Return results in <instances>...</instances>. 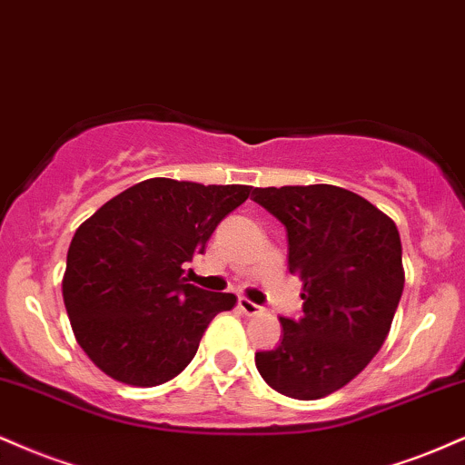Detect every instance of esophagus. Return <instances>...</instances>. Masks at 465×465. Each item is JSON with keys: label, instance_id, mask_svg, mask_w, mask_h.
<instances>
[{"label": "esophagus", "instance_id": "esophagus-1", "mask_svg": "<svg viewBox=\"0 0 465 465\" xmlns=\"http://www.w3.org/2000/svg\"><path fill=\"white\" fill-rule=\"evenodd\" d=\"M239 309H242L245 315L263 313V307H261V304H254L252 300H248V298H239Z\"/></svg>", "mask_w": 465, "mask_h": 465}]
</instances>
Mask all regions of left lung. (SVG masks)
<instances>
[{"label":"left lung","instance_id":"left-lung-1","mask_svg":"<svg viewBox=\"0 0 465 465\" xmlns=\"http://www.w3.org/2000/svg\"><path fill=\"white\" fill-rule=\"evenodd\" d=\"M285 226L289 272L302 281V318H281L282 341L256 352L278 394L318 401L341 390L387 340L405 287L396 223L361 195L332 184L254 189Z\"/></svg>","mask_w":465,"mask_h":465}]
</instances>
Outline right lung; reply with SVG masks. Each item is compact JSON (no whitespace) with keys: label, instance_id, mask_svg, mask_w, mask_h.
Wrapping results in <instances>:
<instances>
[{"label":"right lung","instance_id":"add662e5","mask_svg":"<svg viewBox=\"0 0 465 465\" xmlns=\"http://www.w3.org/2000/svg\"><path fill=\"white\" fill-rule=\"evenodd\" d=\"M248 184L150 178L97 209L71 239L63 300L80 348L119 383L154 387L191 363L206 326L237 302L189 285L184 265L204 254Z\"/></svg>","mask_w":465,"mask_h":465}]
</instances>
